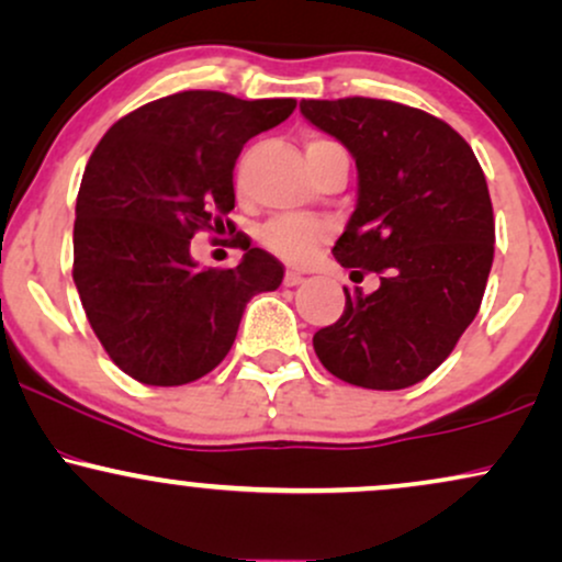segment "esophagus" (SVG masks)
I'll return each instance as SVG.
<instances>
[{
  "instance_id": "34e87169",
  "label": "esophagus",
  "mask_w": 562,
  "mask_h": 562,
  "mask_svg": "<svg viewBox=\"0 0 562 562\" xmlns=\"http://www.w3.org/2000/svg\"><path fill=\"white\" fill-rule=\"evenodd\" d=\"M301 280H303V274L295 272V269H288V272H285V285H288V288L297 285V282H301Z\"/></svg>"
}]
</instances>
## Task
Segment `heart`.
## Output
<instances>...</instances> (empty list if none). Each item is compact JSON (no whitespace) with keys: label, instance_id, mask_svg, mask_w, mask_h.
<instances>
[{"label":"heart","instance_id":"b5f03b06","mask_svg":"<svg viewBox=\"0 0 562 562\" xmlns=\"http://www.w3.org/2000/svg\"><path fill=\"white\" fill-rule=\"evenodd\" d=\"M331 145V139L314 137L308 139V153L322 150V147ZM326 238V225L316 223V220L303 217H274L261 228L259 244L272 251L274 257L285 261H303L314 254V248Z\"/></svg>","mask_w":562,"mask_h":562}]
</instances>
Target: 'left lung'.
Segmentation results:
<instances>
[{
	"label": "left lung",
	"mask_w": 562,
	"mask_h": 562,
	"mask_svg": "<svg viewBox=\"0 0 562 562\" xmlns=\"http://www.w3.org/2000/svg\"><path fill=\"white\" fill-rule=\"evenodd\" d=\"M358 166V204L331 254L371 295L345 288V311L314 334L322 366L352 386L396 392L428 379L477 316L493 267L485 173L449 124L379 98L301 101Z\"/></svg>",
	"instance_id": "8db88e82"
}]
</instances>
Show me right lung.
Here are the masks:
<instances>
[{
    "instance_id": "add662e5",
    "label": "right lung",
    "mask_w": 562,
    "mask_h": 562,
    "mask_svg": "<svg viewBox=\"0 0 562 562\" xmlns=\"http://www.w3.org/2000/svg\"><path fill=\"white\" fill-rule=\"evenodd\" d=\"M293 111L295 98L183 90L126 113L92 150L72 277L103 350L134 381L183 386L207 375L236 342L246 303L280 288L285 269L244 233L233 269H199L189 248L236 207L233 166L246 142Z\"/></svg>"
}]
</instances>
